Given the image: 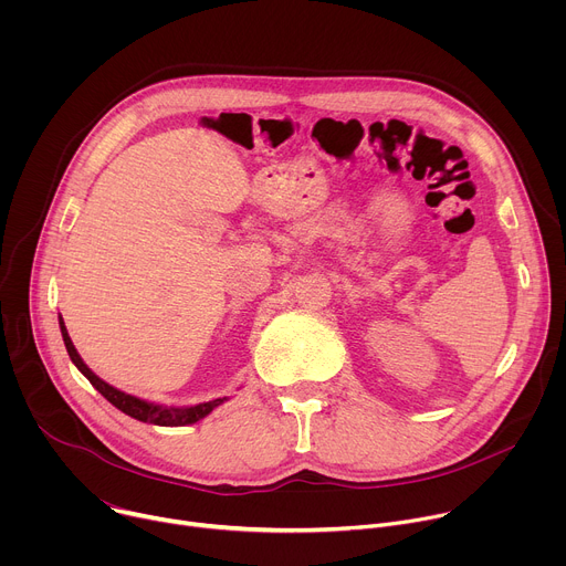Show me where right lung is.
<instances>
[{
	"label": "right lung",
	"mask_w": 566,
	"mask_h": 566,
	"mask_svg": "<svg viewBox=\"0 0 566 566\" xmlns=\"http://www.w3.org/2000/svg\"><path fill=\"white\" fill-rule=\"evenodd\" d=\"M60 332H62V340H64V347H66V352H69L71 363L87 376V380L112 402L114 408H118L120 412H125L127 417H132V419H136V421L151 423V426H166V428L190 426V423H197V421H201L203 417H208L214 408L221 406L223 400H228V396H221V398H214V400H208V402H199V406L168 408V406H156V402H149V400L136 398V396H132V394H125V391L112 387L109 382H105L103 378H98V376L85 365V360L80 358V354L75 352L71 338H69V334H66L62 315H60Z\"/></svg>",
	"instance_id": "1"
}]
</instances>
